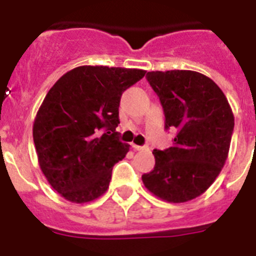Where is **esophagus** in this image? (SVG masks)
Wrapping results in <instances>:
<instances>
[{
  "mask_svg": "<svg viewBox=\"0 0 256 256\" xmlns=\"http://www.w3.org/2000/svg\"><path fill=\"white\" fill-rule=\"evenodd\" d=\"M133 148L137 151H148V146H137V144H132Z\"/></svg>",
  "mask_w": 256,
  "mask_h": 256,
  "instance_id": "34e87169",
  "label": "esophagus"
}]
</instances>
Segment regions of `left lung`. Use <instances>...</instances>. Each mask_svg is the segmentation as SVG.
I'll return each instance as SVG.
<instances>
[{
  "label": "left lung",
  "mask_w": 256,
  "mask_h": 256,
  "mask_svg": "<svg viewBox=\"0 0 256 256\" xmlns=\"http://www.w3.org/2000/svg\"><path fill=\"white\" fill-rule=\"evenodd\" d=\"M159 96L165 128H176L172 148L154 150L155 166L142 176L144 187L168 202L204 194L228 158L234 118L227 97L209 76L192 70L148 72Z\"/></svg>",
  "instance_id": "1"
}]
</instances>
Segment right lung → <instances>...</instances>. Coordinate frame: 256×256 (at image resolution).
Instances as JSON below:
<instances>
[{
    "mask_svg": "<svg viewBox=\"0 0 256 256\" xmlns=\"http://www.w3.org/2000/svg\"><path fill=\"white\" fill-rule=\"evenodd\" d=\"M144 74L84 65L65 73L47 92L33 140L40 170L68 201L84 204L108 191L112 166L130 151L115 132L120 97Z\"/></svg>",
    "mask_w": 256,
    "mask_h": 256,
    "instance_id": "right-lung-1",
    "label": "right lung"
}]
</instances>
